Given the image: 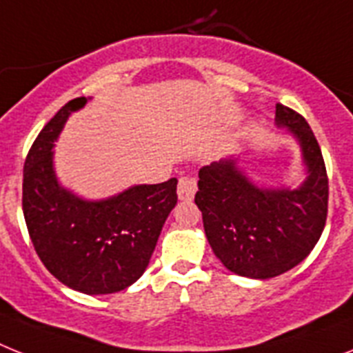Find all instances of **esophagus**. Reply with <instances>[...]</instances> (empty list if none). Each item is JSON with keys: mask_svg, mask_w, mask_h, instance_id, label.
I'll list each match as a JSON object with an SVG mask.
<instances>
[{"mask_svg": "<svg viewBox=\"0 0 353 353\" xmlns=\"http://www.w3.org/2000/svg\"><path fill=\"white\" fill-rule=\"evenodd\" d=\"M179 198L183 200V202H189V200H193L194 193H196V180L193 176H182L179 180Z\"/></svg>", "mask_w": 353, "mask_h": 353, "instance_id": "esophagus-1", "label": "esophagus"}]
</instances>
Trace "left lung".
<instances>
[{
    "label": "left lung",
    "mask_w": 353,
    "mask_h": 353,
    "mask_svg": "<svg viewBox=\"0 0 353 353\" xmlns=\"http://www.w3.org/2000/svg\"><path fill=\"white\" fill-rule=\"evenodd\" d=\"M276 126L301 148L307 176L299 188H260L231 157L203 165L194 194L212 252L225 269L252 279L274 278L301 263L327 222V168L312 130L283 104H276Z\"/></svg>",
    "instance_id": "left-lung-1"
}]
</instances>
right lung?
<instances>
[{
    "instance_id": "right-lung-1",
    "label": "right lung",
    "mask_w": 353,
    "mask_h": 353,
    "mask_svg": "<svg viewBox=\"0 0 353 353\" xmlns=\"http://www.w3.org/2000/svg\"><path fill=\"white\" fill-rule=\"evenodd\" d=\"M77 97L61 108L32 144L23 170V214L37 256L50 274L83 294H113L144 274L165 218L176 205V179L141 183L103 200L63 188L54 170V142Z\"/></svg>"
}]
</instances>
